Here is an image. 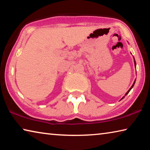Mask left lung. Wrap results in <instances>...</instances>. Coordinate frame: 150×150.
<instances>
[{"label": "left lung", "instance_id": "obj_1", "mask_svg": "<svg viewBox=\"0 0 150 150\" xmlns=\"http://www.w3.org/2000/svg\"><path fill=\"white\" fill-rule=\"evenodd\" d=\"M134 64H135V66L136 65V62H135V60H134ZM135 82H136V81H134V83H133V85H132V87H130V89H129V90L128 91V92H127V93H126V95H125V96H126L127 95H128V93H129V92H130V90L132 89V87H134V84H135ZM124 98V97H122V99H123V98ZM122 99H121V100H122Z\"/></svg>", "mask_w": 150, "mask_h": 150}]
</instances>
